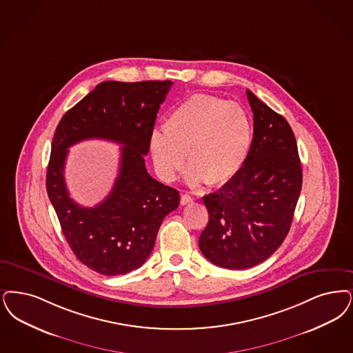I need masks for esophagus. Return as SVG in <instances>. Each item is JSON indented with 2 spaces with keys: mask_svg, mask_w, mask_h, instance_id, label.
Here are the masks:
<instances>
[{
  "mask_svg": "<svg viewBox=\"0 0 353 353\" xmlns=\"http://www.w3.org/2000/svg\"><path fill=\"white\" fill-rule=\"evenodd\" d=\"M193 202V197L192 196H189V194H183L181 196V205H189V203H192Z\"/></svg>",
  "mask_w": 353,
  "mask_h": 353,
  "instance_id": "1",
  "label": "esophagus"
}]
</instances>
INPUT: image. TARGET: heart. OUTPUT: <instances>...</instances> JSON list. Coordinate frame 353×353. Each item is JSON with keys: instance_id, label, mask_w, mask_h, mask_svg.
<instances>
[{"instance_id": "b5f03b06", "label": "heart", "mask_w": 353, "mask_h": 353, "mask_svg": "<svg viewBox=\"0 0 353 353\" xmlns=\"http://www.w3.org/2000/svg\"><path fill=\"white\" fill-rule=\"evenodd\" d=\"M254 143L247 112L226 99L196 94L179 105L164 122V131L150 137V151L160 177L173 181L186 161L192 185H222L244 167Z\"/></svg>"}]
</instances>
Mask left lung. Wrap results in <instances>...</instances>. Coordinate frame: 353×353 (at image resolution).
<instances>
[{
	"instance_id": "1",
	"label": "left lung",
	"mask_w": 353,
	"mask_h": 353,
	"mask_svg": "<svg viewBox=\"0 0 353 353\" xmlns=\"http://www.w3.org/2000/svg\"><path fill=\"white\" fill-rule=\"evenodd\" d=\"M254 143L239 173L203 197L209 223L198 245L216 267L247 269L267 260L286 238L302 188L296 137L288 121L247 90Z\"/></svg>"
}]
</instances>
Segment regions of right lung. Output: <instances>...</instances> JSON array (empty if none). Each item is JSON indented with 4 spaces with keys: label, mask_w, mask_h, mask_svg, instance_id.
<instances>
[{
    "label": "right lung",
    "mask_w": 353,
    "mask_h": 353,
    "mask_svg": "<svg viewBox=\"0 0 353 353\" xmlns=\"http://www.w3.org/2000/svg\"><path fill=\"white\" fill-rule=\"evenodd\" d=\"M172 81H103L63 115L52 139L46 186L73 254L103 276L139 268L155 245L163 219L180 203L179 190L145 170L156 114ZM86 139L122 143L114 189L94 208L76 204L65 186L68 148Z\"/></svg>",
    "instance_id": "obj_1"
}]
</instances>
